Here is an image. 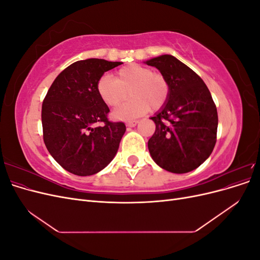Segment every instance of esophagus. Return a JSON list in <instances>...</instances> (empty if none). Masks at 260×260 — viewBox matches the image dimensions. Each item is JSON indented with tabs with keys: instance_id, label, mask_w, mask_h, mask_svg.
<instances>
[{
	"instance_id": "1",
	"label": "esophagus",
	"mask_w": 260,
	"mask_h": 260,
	"mask_svg": "<svg viewBox=\"0 0 260 260\" xmlns=\"http://www.w3.org/2000/svg\"><path fill=\"white\" fill-rule=\"evenodd\" d=\"M137 124H138V121H136V120H131V121H128L127 123H125V125H127V127H129V128L136 127Z\"/></svg>"
}]
</instances>
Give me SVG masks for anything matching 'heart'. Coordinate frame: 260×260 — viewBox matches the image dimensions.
Listing matches in <instances>:
<instances>
[{"label":"heart","instance_id":"b5f03b06","mask_svg":"<svg viewBox=\"0 0 260 260\" xmlns=\"http://www.w3.org/2000/svg\"><path fill=\"white\" fill-rule=\"evenodd\" d=\"M98 93L108 106H117L113 117L120 120L135 119L149 109L160 108L168 99L169 83L164 75L153 73L151 68L131 64L118 70L115 78L104 75L98 81Z\"/></svg>","mask_w":260,"mask_h":260}]
</instances>
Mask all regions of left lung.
<instances>
[{"mask_svg": "<svg viewBox=\"0 0 260 260\" xmlns=\"http://www.w3.org/2000/svg\"><path fill=\"white\" fill-rule=\"evenodd\" d=\"M165 76L168 99L151 119L156 130L148 140L153 160L174 174H186L205 161L216 144L218 114L202 78L172 55L144 61Z\"/></svg>", "mask_w": 260, "mask_h": 260, "instance_id": "1", "label": "left lung"}]
</instances>
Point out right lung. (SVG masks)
Instances as JSON below:
<instances>
[{"mask_svg": "<svg viewBox=\"0 0 260 260\" xmlns=\"http://www.w3.org/2000/svg\"><path fill=\"white\" fill-rule=\"evenodd\" d=\"M121 61L78 60L52 83L42 104L43 140L65 170L92 176L111 162L125 132L123 122L107 119L109 108L98 93L100 78ZM102 122V127L95 123Z\"/></svg>", "mask_w": 260, "mask_h": 260, "instance_id": "1", "label": "right lung"}]
</instances>
